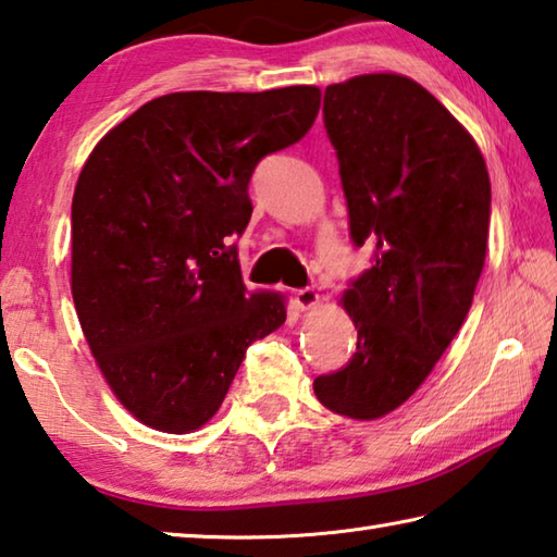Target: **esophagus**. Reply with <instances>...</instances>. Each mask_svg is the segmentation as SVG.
I'll return each instance as SVG.
<instances>
[{
	"label": "esophagus",
	"mask_w": 557,
	"mask_h": 557,
	"mask_svg": "<svg viewBox=\"0 0 557 557\" xmlns=\"http://www.w3.org/2000/svg\"><path fill=\"white\" fill-rule=\"evenodd\" d=\"M295 305H297V309H301V311L313 309V307L319 305V295H317V292H313L311 287L297 289V292H295Z\"/></svg>",
	"instance_id": "obj_1"
}]
</instances>
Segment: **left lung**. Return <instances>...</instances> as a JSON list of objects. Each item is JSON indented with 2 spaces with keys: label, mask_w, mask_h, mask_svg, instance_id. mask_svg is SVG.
I'll list each match as a JSON object with an SVG mask.
<instances>
[{
  "label": "left lung",
  "mask_w": 557,
  "mask_h": 557,
  "mask_svg": "<svg viewBox=\"0 0 557 557\" xmlns=\"http://www.w3.org/2000/svg\"><path fill=\"white\" fill-rule=\"evenodd\" d=\"M350 238L372 265L341 297L358 329L346 368L313 380L323 407L370 421L401 407L450 346L484 268L492 187L484 158L419 83L358 75L323 92Z\"/></svg>",
  "instance_id": "1"
}]
</instances>
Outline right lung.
<instances>
[{
  "label": "right lung",
  "mask_w": 557,
  "mask_h": 557,
  "mask_svg": "<svg viewBox=\"0 0 557 557\" xmlns=\"http://www.w3.org/2000/svg\"><path fill=\"white\" fill-rule=\"evenodd\" d=\"M321 89L173 92L95 146L73 197V299L116 399L165 433L214 417L252 341L287 319L248 292L231 236L262 158L297 144Z\"/></svg>",
  "instance_id": "1"
}]
</instances>
